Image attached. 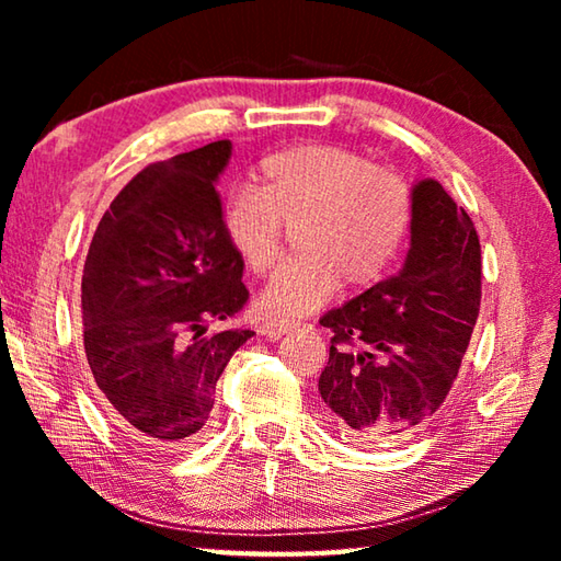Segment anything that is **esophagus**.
Instances as JSON below:
<instances>
[{
	"mask_svg": "<svg viewBox=\"0 0 561 561\" xmlns=\"http://www.w3.org/2000/svg\"><path fill=\"white\" fill-rule=\"evenodd\" d=\"M299 329L297 321H284V319H274L267 324V329H264V334L267 336H282V334H289V331Z\"/></svg>",
	"mask_w": 561,
	"mask_h": 561,
	"instance_id": "1",
	"label": "esophagus"
}]
</instances>
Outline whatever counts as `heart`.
Here are the masks:
<instances>
[{
	"label": "heart",
	"mask_w": 561,
	"mask_h": 561,
	"mask_svg": "<svg viewBox=\"0 0 561 561\" xmlns=\"http://www.w3.org/2000/svg\"><path fill=\"white\" fill-rule=\"evenodd\" d=\"M413 220L411 185L339 146H297L260 163V187H234L222 201L227 240L254 274L282 257L284 227L297 230V260L260 294L274 317H304L336 291L381 279Z\"/></svg>",
	"instance_id": "obj_1"
}]
</instances>
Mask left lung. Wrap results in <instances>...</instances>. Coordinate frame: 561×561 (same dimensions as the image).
<instances>
[{"label": "left lung", "mask_w": 561, "mask_h": 561, "mask_svg": "<svg viewBox=\"0 0 561 561\" xmlns=\"http://www.w3.org/2000/svg\"><path fill=\"white\" fill-rule=\"evenodd\" d=\"M482 299L480 240L438 180L413 187L403 270L319 319L331 329L319 393L346 440L413 435L440 411Z\"/></svg>", "instance_id": "obj_1"}]
</instances>
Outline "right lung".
Masks as SVG:
<instances>
[{
	"label": "right lung",
	"mask_w": 561,
	"mask_h": 561,
	"mask_svg": "<svg viewBox=\"0 0 561 561\" xmlns=\"http://www.w3.org/2000/svg\"><path fill=\"white\" fill-rule=\"evenodd\" d=\"M230 153V140H215L140 170L83 264V351L101 401L121 431L173 448L205 431L217 378L254 336L207 334L250 299L215 190Z\"/></svg>",
	"instance_id": "add662e5"
}]
</instances>
